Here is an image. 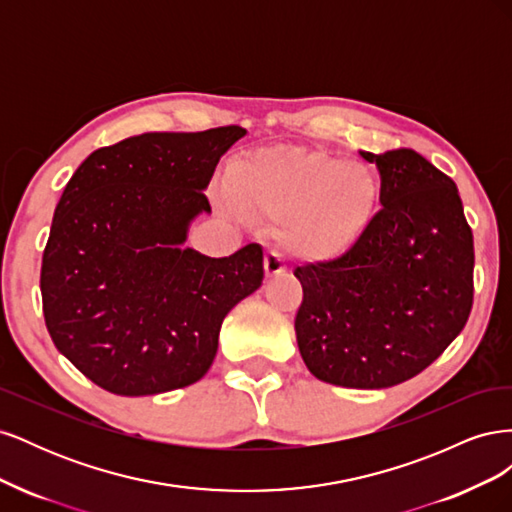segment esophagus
Masks as SVG:
<instances>
[{"instance_id":"1","label":"esophagus","mask_w":512,"mask_h":512,"mask_svg":"<svg viewBox=\"0 0 512 512\" xmlns=\"http://www.w3.org/2000/svg\"><path fill=\"white\" fill-rule=\"evenodd\" d=\"M284 271H286L284 258L277 252H267V256H265V275L275 277V275H280Z\"/></svg>"}]
</instances>
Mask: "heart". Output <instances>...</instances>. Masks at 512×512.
Returning a JSON list of instances; mask_svg holds the SVG:
<instances>
[{
	"instance_id": "heart-1",
	"label": "heart",
	"mask_w": 512,
	"mask_h": 512,
	"mask_svg": "<svg viewBox=\"0 0 512 512\" xmlns=\"http://www.w3.org/2000/svg\"><path fill=\"white\" fill-rule=\"evenodd\" d=\"M228 192L243 211L284 218L277 239L288 252L324 260L356 241L378 200L376 177L363 164L312 149H265L228 170Z\"/></svg>"
}]
</instances>
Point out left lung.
Listing matches in <instances>:
<instances>
[{
	"label": "left lung",
	"instance_id": "8db88e82",
	"mask_svg": "<svg viewBox=\"0 0 512 512\" xmlns=\"http://www.w3.org/2000/svg\"><path fill=\"white\" fill-rule=\"evenodd\" d=\"M382 209L339 258L294 269V318L307 369L348 389H389L421 374L466 327L474 239L457 185L414 149L365 153Z\"/></svg>",
	"mask_w": 512,
	"mask_h": 512
}]
</instances>
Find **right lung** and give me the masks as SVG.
I'll return each mask as SVG.
<instances>
[{"label": "right lung", "instance_id": "obj_1", "mask_svg": "<svg viewBox=\"0 0 512 512\" xmlns=\"http://www.w3.org/2000/svg\"><path fill=\"white\" fill-rule=\"evenodd\" d=\"M241 126L147 132L96 149L55 207L42 254L46 329L104 391L156 395L203 378L226 314L260 288L262 247L181 250Z\"/></svg>", "mask_w": 512, "mask_h": 512}]
</instances>
